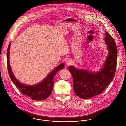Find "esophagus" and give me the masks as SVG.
Instances as JSON below:
<instances>
[{
    "label": "esophagus",
    "mask_w": 126,
    "mask_h": 126,
    "mask_svg": "<svg viewBox=\"0 0 126 126\" xmlns=\"http://www.w3.org/2000/svg\"><path fill=\"white\" fill-rule=\"evenodd\" d=\"M66 64L67 65V66L71 65H72V62L71 61H70V60L67 61L66 62Z\"/></svg>",
    "instance_id": "34e87169"
}]
</instances>
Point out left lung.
Segmentation results:
<instances>
[{
    "label": "left lung",
    "mask_w": 126,
    "mask_h": 126,
    "mask_svg": "<svg viewBox=\"0 0 126 126\" xmlns=\"http://www.w3.org/2000/svg\"><path fill=\"white\" fill-rule=\"evenodd\" d=\"M104 40L108 45L109 53L104 65L100 71L93 73L77 69L72 66L68 67L73 79L74 92L80 98L88 99L101 94L114 77L117 59L116 45L106 31Z\"/></svg>",
    "instance_id": "1"
}]
</instances>
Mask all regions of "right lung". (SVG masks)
<instances>
[{
	"label": "right lung",
	"mask_w": 126,
	"mask_h": 126,
	"mask_svg": "<svg viewBox=\"0 0 126 126\" xmlns=\"http://www.w3.org/2000/svg\"><path fill=\"white\" fill-rule=\"evenodd\" d=\"M10 45L11 43H10L8 47L7 62L9 74L13 82L18 87L19 90L22 94L29 96L32 100H42L46 99L52 93L54 86V78L55 74L59 70L63 69L64 67V64H60L52 72L49 73V74L40 83L32 86L24 85L19 82L17 79H16L11 69L9 63Z\"/></svg>",
	"instance_id": "obj_1"
}]
</instances>
